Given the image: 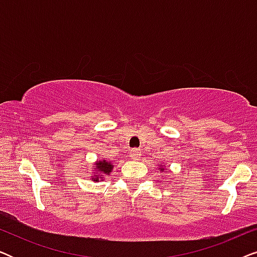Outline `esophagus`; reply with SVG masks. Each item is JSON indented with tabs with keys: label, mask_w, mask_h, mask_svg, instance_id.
<instances>
[{
	"label": "esophagus",
	"mask_w": 257,
	"mask_h": 257,
	"mask_svg": "<svg viewBox=\"0 0 257 257\" xmlns=\"http://www.w3.org/2000/svg\"><path fill=\"white\" fill-rule=\"evenodd\" d=\"M140 156H142V152H140L139 149H133L131 150V152H130V157H131V159L133 160H138Z\"/></svg>",
	"instance_id": "esophagus-1"
}]
</instances>
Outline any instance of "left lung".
Instances as JSON below:
<instances>
[{
  "instance_id": "8db88e82",
  "label": "left lung",
  "mask_w": 257,
  "mask_h": 257,
  "mask_svg": "<svg viewBox=\"0 0 257 257\" xmlns=\"http://www.w3.org/2000/svg\"><path fill=\"white\" fill-rule=\"evenodd\" d=\"M160 170H161V171H164V167L161 166V165H160Z\"/></svg>"
}]
</instances>
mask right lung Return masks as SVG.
I'll list each match as a JSON object with an SVG mask.
<instances>
[{"label": "right lung", "instance_id": "obj_1", "mask_svg": "<svg viewBox=\"0 0 257 257\" xmlns=\"http://www.w3.org/2000/svg\"><path fill=\"white\" fill-rule=\"evenodd\" d=\"M96 171H94L93 175V181H99V179L103 178V174H108L111 173L112 168H113V165L108 163L106 160H101L96 163Z\"/></svg>", "mask_w": 257, "mask_h": 257}]
</instances>
